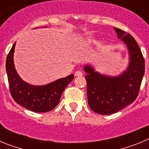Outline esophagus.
I'll return each mask as SVG.
<instances>
[{"label": "esophagus", "instance_id": "esophagus-1", "mask_svg": "<svg viewBox=\"0 0 149 149\" xmlns=\"http://www.w3.org/2000/svg\"><path fill=\"white\" fill-rule=\"evenodd\" d=\"M83 75V73L82 72H81V71H77V72H75V73H74V76H76V77H79V76H82Z\"/></svg>", "mask_w": 149, "mask_h": 149}]
</instances>
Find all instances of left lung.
Returning a JSON list of instances; mask_svg holds the SVG:
<instances>
[{
    "label": "left lung",
    "instance_id": "obj_1",
    "mask_svg": "<svg viewBox=\"0 0 149 149\" xmlns=\"http://www.w3.org/2000/svg\"><path fill=\"white\" fill-rule=\"evenodd\" d=\"M118 39L127 46L129 64L118 76L101 74L90 65H84L86 73L89 106L101 115H110L133 103L139 94L145 73V60L141 50L132 36L115 27Z\"/></svg>",
    "mask_w": 149,
    "mask_h": 149
}]
</instances>
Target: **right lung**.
I'll return each instance as SVG.
<instances>
[{"mask_svg":"<svg viewBox=\"0 0 149 149\" xmlns=\"http://www.w3.org/2000/svg\"><path fill=\"white\" fill-rule=\"evenodd\" d=\"M15 43L8 54L6 61L10 91L14 101L27 110L36 113H45L53 110L60 102L63 90L72 81L74 74H70L50 84L35 86L24 81L18 75L14 65Z\"/></svg>","mask_w":149,"mask_h":149,"instance_id":"add662e5","label":"right lung"}]
</instances>
